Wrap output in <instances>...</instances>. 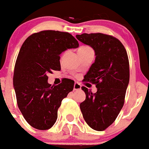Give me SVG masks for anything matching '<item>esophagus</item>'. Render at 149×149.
<instances>
[{
    "instance_id": "esophagus-1",
    "label": "esophagus",
    "mask_w": 149,
    "mask_h": 149,
    "mask_svg": "<svg viewBox=\"0 0 149 149\" xmlns=\"http://www.w3.org/2000/svg\"><path fill=\"white\" fill-rule=\"evenodd\" d=\"M73 89L74 90H79L81 89V85L78 82H75L74 87H73Z\"/></svg>"
}]
</instances>
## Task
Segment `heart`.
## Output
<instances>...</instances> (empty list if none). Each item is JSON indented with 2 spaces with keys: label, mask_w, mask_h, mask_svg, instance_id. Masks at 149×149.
Returning a JSON list of instances; mask_svg holds the SVG:
<instances>
[{
  "label": "heart",
  "mask_w": 149,
  "mask_h": 149,
  "mask_svg": "<svg viewBox=\"0 0 149 149\" xmlns=\"http://www.w3.org/2000/svg\"><path fill=\"white\" fill-rule=\"evenodd\" d=\"M88 50H92V48L88 46H82V47H79V51H88Z\"/></svg>",
  "instance_id": "heart-1"
}]
</instances>
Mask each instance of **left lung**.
<instances>
[{
	"mask_svg": "<svg viewBox=\"0 0 149 149\" xmlns=\"http://www.w3.org/2000/svg\"><path fill=\"white\" fill-rule=\"evenodd\" d=\"M77 38L92 47L95 61L83 82L95 84L92 93L82 86L86 100L80 104L83 118L91 128L103 131L113 123L123 104L130 81V63L124 46L119 39L103 33H83Z\"/></svg>",
	"mask_w": 149,
	"mask_h": 149,
	"instance_id": "8db88e82",
	"label": "left lung"
}]
</instances>
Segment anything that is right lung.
Masks as SVG:
<instances>
[{"mask_svg": "<svg viewBox=\"0 0 149 149\" xmlns=\"http://www.w3.org/2000/svg\"><path fill=\"white\" fill-rule=\"evenodd\" d=\"M79 43L69 32L45 30L29 36L23 42L13 72L17 105L27 123L46 130L57 119L61 102L74 87V81L63 79L56 86L47 82V73L61 70L60 54Z\"/></svg>", "mask_w": 149, "mask_h": 149, "instance_id": "right-lung-1", "label": "right lung"}]
</instances>
